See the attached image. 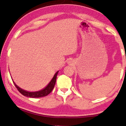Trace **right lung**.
Listing matches in <instances>:
<instances>
[{
  "label": "right lung",
  "instance_id": "right-lung-1",
  "mask_svg": "<svg viewBox=\"0 0 126 126\" xmlns=\"http://www.w3.org/2000/svg\"><path fill=\"white\" fill-rule=\"evenodd\" d=\"M58 72L59 71L57 72L56 73H55L54 76H53V79H51V81H50V83H48V85H47L46 88H44L43 89H42L41 91H37V92H28V91H26L17 86L14 82V85H15V86H16V88L18 90L19 92L21 94L24 95V96H27V97H30V98L43 97V96H47V95H48L49 94L53 91V88L54 87L55 83H56V78H57V73H58Z\"/></svg>",
  "mask_w": 126,
  "mask_h": 126
}]
</instances>
